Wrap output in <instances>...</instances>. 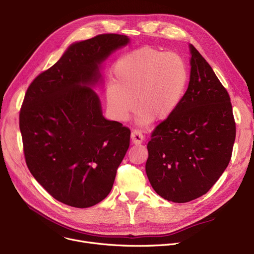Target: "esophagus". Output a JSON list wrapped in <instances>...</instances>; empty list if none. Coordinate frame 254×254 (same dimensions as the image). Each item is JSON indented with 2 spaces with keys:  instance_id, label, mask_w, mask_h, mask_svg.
Here are the masks:
<instances>
[{
  "instance_id": "1",
  "label": "esophagus",
  "mask_w": 254,
  "mask_h": 254,
  "mask_svg": "<svg viewBox=\"0 0 254 254\" xmlns=\"http://www.w3.org/2000/svg\"><path fill=\"white\" fill-rule=\"evenodd\" d=\"M130 139L134 144H141L144 140V136L142 132L138 129H134L131 131V135H130Z\"/></svg>"
}]
</instances>
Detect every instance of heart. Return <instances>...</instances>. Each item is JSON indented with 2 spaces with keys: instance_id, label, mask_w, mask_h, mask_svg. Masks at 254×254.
Wrapping results in <instances>:
<instances>
[{
  "instance_id": "obj_1",
  "label": "heart",
  "mask_w": 254,
  "mask_h": 254,
  "mask_svg": "<svg viewBox=\"0 0 254 254\" xmlns=\"http://www.w3.org/2000/svg\"><path fill=\"white\" fill-rule=\"evenodd\" d=\"M189 73L183 59L175 52L142 47L118 60L113 68V83L106 92L107 105L117 120L134 111L139 123L164 122L178 107L188 84Z\"/></svg>"
}]
</instances>
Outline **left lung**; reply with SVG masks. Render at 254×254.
I'll return each instance as SVG.
<instances>
[{"label":"left lung","instance_id":"8db88e82","mask_svg":"<svg viewBox=\"0 0 254 254\" xmlns=\"http://www.w3.org/2000/svg\"><path fill=\"white\" fill-rule=\"evenodd\" d=\"M190 48L189 87L174 113L151 132L145 166L155 192L175 203L208 192L229 166L236 139L228 90L201 53Z\"/></svg>","mask_w":254,"mask_h":254}]
</instances>
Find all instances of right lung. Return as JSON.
<instances>
[{
	"instance_id": "1",
	"label": "right lung",
	"mask_w": 254,
	"mask_h": 254,
	"mask_svg": "<svg viewBox=\"0 0 254 254\" xmlns=\"http://www.w3.org/2000/svg\"><path fill=\"white\" fill-rule=\"evenodd\" d=\"M128 40L102 34L75 43L26 89L19 112L26 166L51 196L68 206L103 201L128 149L129 128L104 118L89 87L101 77L99 64Z\"/></svg>"
}]
</instances>
